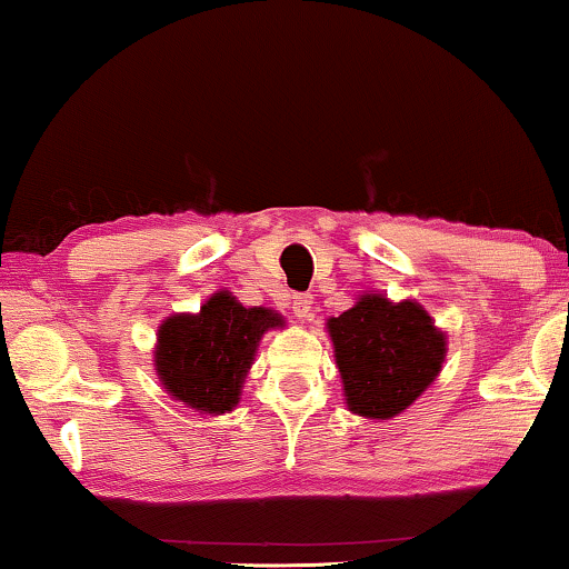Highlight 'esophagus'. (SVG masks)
Instances as JSON below:
<instances>
[{
  "label": "esophagus",
  "instance_id": "34e87169",
  "mask_svg": "<svg viewBox=\"0 0 569 569\" xmlns=\"http://www.w3.org/2000/svg\"><path fill=\"white\" fill-rule=\"evenodd\" d=\"M292 310H295V316L300 318V321H310V310H313V295H308V292L292 295Z\"/></svg>",
  "mask_w": 569,
  "mask_h": 569
}]
</instances>
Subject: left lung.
Wrapping results in <instances>:
<instances>
[{"label": "left lung", "mask_w": 569, "mask_h": 569, "mask_svg": "<svg viewBox=\"0 0 569 569\" xmlns=\"http://www.w3.org/2000/svg\"><path fill=\"white\" fill-rule=\"evenodd\" d=\"M347 409L365 419H393L440 376L448 337L417 300L393 302L362 292L349 310L326 321Z\"/></svg>", "instance_id": "left-lung-1"}]
</instances>
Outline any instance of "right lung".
<instances>
[{"instance_id":"add662e5","label":"right lung","mask_w":569,"mask_h":569,"mask_svg":"<svg viewBox=\"0 0 569 569\" xmlns=\"http://www.w3.org/2000/svg\"><path fill=\"white\" fill-rule=\"evenodd\" d=\"M282 326L277 310L246 308L232 292H214L199 313H173L158 326L152 365L160 386L199 415H230L263 333Z\"/></svg>"}]
</instances>
